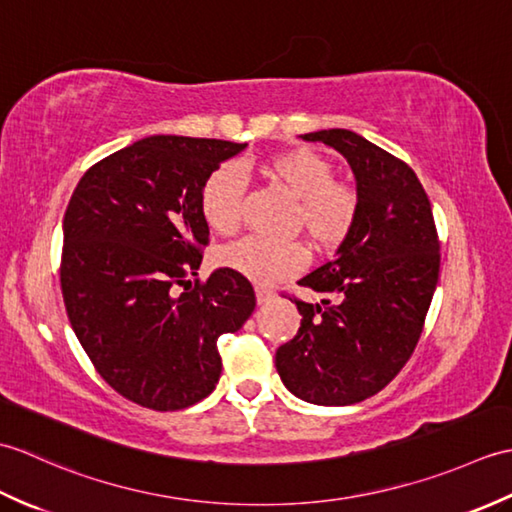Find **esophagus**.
<instances>
[{"instance_id": "1", "label": "esophagus", "mask_w": 512, "mask_h": 512, "mask_svg": "<svg viewBox=\"0 0 512 512\" xmlns=\"http://www.w3.org/2000/svg\"><path fill=\"white\" fill-rule=\"evenodd\" d=\"M255 297H257L259 306H264V303L275 299V292L270 290V288H262V286H259V288H255Z\"/></svg>"}]
</instances>
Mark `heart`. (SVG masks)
I'll return each mask as SVG.
<instances>
[{"instance_id":"b5f03b06","label":"heart","mask_w":512,"mask_h":512,"mask_svg":"<svg viewBox=\"0 0 512 512\" xmlns=\"http://www.w3.org/2000/svg\"><path fill=\"white\" fill-rule=\"evenodd\" d=\"M264 173L299 200L295 222L310 244L332 248L341 244L356 220V193L334 180L328 160L312 149H288L264 162ZM244 195V173L237 165H220L204 178L200 213L211 231L231 235L239 226ZM306 262L303 248L288 242L250 235L220 248L217 264L231 268L257 284H273L288 277Z\"/></svg>"}]
</instances>
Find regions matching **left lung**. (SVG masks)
<instances>
[{
    "instance_id": "left-lung-1",
    "label": "left lung",
    "mask_w": 512,
    "mask_h": 512,
    "mask_svg": "<svg viewBox=\"0 0 512 512\" xmlns=\"http://www.w3.org/2000/svg\"><path fill=\"white\" fill-rule=\"evenodd\" d=\"M303 140L334 147L356 180V220L332 262L299 279L321 303L297 301L301 328L275 354L288 391L343 407L378 394L416 347L440 275L427 193L405 162L350 129Z\"/></svg>"
}]
</instances>
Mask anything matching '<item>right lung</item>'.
I'll list each match as a JSON object with an SVG mask.
<instances>
[{
  "label": "right lung",
  "mask_w": 512,
  "mask_h": 512,
  "mask_svg": "<svg viewBox=\"0 0 512 512\" xmlns=\"http://www.w3.org/2000/svg\"><path fill=\"white\" fill-rule=\"evenodd\" d=\"M246 143L149 136L85 171L63 217L61 290L76 339L118 394L156 411L187 409L215 389L217 339L255 310L250 281L198 275L209 224L204 178ZM183 290L180 291L179 288Z\"/></svg>",
  "instance_id": "right-lung-1"
}]
</instances>
